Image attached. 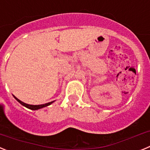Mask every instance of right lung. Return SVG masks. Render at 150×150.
Here are the masks:
<instances>
[{
    "label": "right lung",
    "instance_id": "right-lung-1",
    "mask_svg": "<svg viewBox=\"0 0 150 150\" xmlns=\"http://www.w3.org/2000/svg\"><path fill=\"white\" fill-rule=\"evenodd\" d=\"M14 98H16V100H17V101H18L19 103H20L22 105L25 106V107H27V108H28V109H30V110H39V109H41V108H43V107H47V106L50 105L51 104H52L54 101H51V102H49V103H47V104H40V105H30V104H25V103H24V102L21 101L20 100H18L17 98H16L15 96H14Z\"/></svg>",
    "mask_w": 150,
    "mask_h": 150
}]
</instances>
